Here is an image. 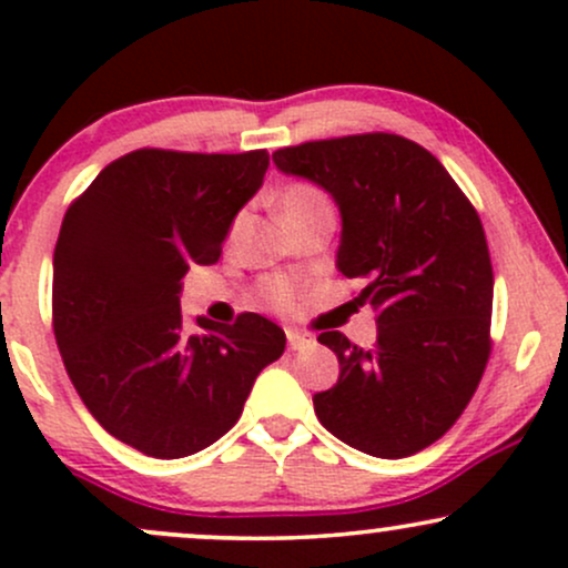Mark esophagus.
I'll return each instance as SVG.
<instances>
[{
	"instance_id": "34e87169",
	"label": "esophagus",
	"mask_w": 568,
	"mask_h": 568,
	"mask_svg": "<svg viewBox=\"0 0 568 568\" xmlns=\"http://www.w3.org/2000/svg\"><path fill=\"white\" fill-rule=\"evenodd\" d=\"M285 336H288V347L291 349H304L306 344H312V338L306 336V334H302V331L288 328V331H285Z\"/></svg>"
}]
</instances>
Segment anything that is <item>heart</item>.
Segmentation results:
<instances>
[{"label":"heart","instance_id":"1","mask_svg":"<svg viewBox=\"0 0 568 568\" xmlns=\"http://www.w3.org/2000/svg\"><path fill=\"white\" fill-rule=\"evenodd\" d=\"M317 205H325L323 194L306 184H296L280 197V216H283V221H291ZM262 298L270 306H275V310H288V306L296 302V291H293V285L285 283V280H266L262 285Z\"/></svg>","mask_w":568,"mask_h":568}]
</instances>
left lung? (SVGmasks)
I'll use <instances>...</instances> for the list:
<instances>
[{"mask_svg": "<svg viewBox=\"0 0 568 568\" xmlns=\"http://www.w3.org/2000/svg\"><path fill=\"white\" fill-rule=\"evenodd\" d=\"M342 213L336 270L366 280L376 344L338 331V382L312 397L321 425L357 452L400 459L446 435L491 352L494 272L484 224L433 154L393 133L306 141L272 154Z\"/></svg>", "mask_w": 568, "mask_h": 568, "instance_id": "obj_1", "label": "left lung"}]
</instances>
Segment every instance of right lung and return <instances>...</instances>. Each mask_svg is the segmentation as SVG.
Wrapping results in <instances>:
<instances>
[{
    "instance_id": "obj_1",
    "label": "right lung",
    "mask_w": 568,
    "mask_h": 568,
    "mask_svg": "<svg viewBox=\"0 0 568 568\" xmlns=\"http://www.w3.org/2000/svg\"><path fill=\"white\" fill-rule=\"evenodd\" d=\"M270 168L264 149H139L71 202L53 256V331L98 425L154 459L197 454L230 433L253 382L285 349L256 312L197 317L186 334L181 277L219 262L240 207Z\"/></svg>"
}]
</instances>
